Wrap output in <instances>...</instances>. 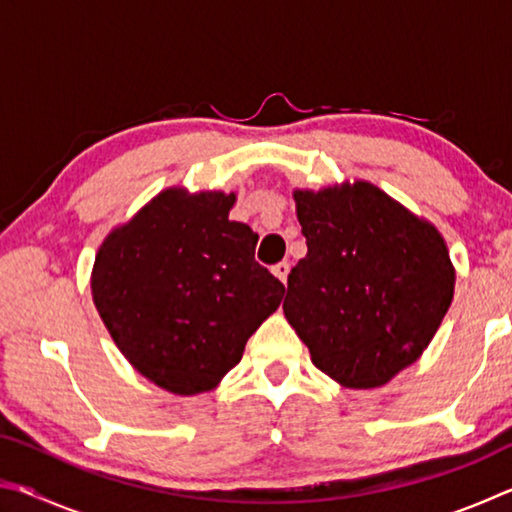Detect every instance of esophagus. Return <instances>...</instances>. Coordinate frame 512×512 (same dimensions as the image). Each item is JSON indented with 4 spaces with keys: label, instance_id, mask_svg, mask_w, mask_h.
I'll return each instance as SVG.
<instances>
[{
    "label": "esophagus",
    "instance_id": "34e87169",
    "mask_svg": "<svg viewBox=\"0 0 512 512\" xmlns=\"http://www.w3.org/2000/svg\"><path fill=\"white\" fill-rule=\"evenodd\" d=\"M289 262H280V264H275L273 266V275L277 277V280H280V282H284V284H287V277H289Z\"/></svg>",
    "mask_w": 512,
    "mask_h": 512
}]
</instances>
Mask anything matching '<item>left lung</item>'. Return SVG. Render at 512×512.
Returning <instances> with one entry per match:
<instances>
[{"mask_svg": "<svg viewBox=\"0 0 512 512\" xmlns=\"http://www.w3.org/2000/svg\"><path fill=\"white\" fill-rule=\"evenodd\" d=\"M293 198L307 255L289 273L284 316L325 375L384 386L420 357L452 305L445 239L363 180Z\"/></svg>", "mask_w": 512, "mask_h": 512, "instance_id": "obj_1", "label": "left lung"}]
</instances>
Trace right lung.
<instances>
[{
    "label": "right lung",
    "mask_w": 512,
    "mask_h": 512,
    "mask_svg": "<svg viewBox=\"0 0 512 512\" xmlns=\"http://www.w3.org/2000/svg\"><path fill=\"white\" fill-rule=\"evenodd\" d=\"M232 205L235 194L164 189L94 259L103 325L131 366L169 393L216 388L282 302L284 284L255 262L257 235L228 219Z\"/></svg>",
    "instance_id": "add662e5"
}]
</instances>
